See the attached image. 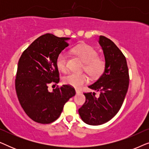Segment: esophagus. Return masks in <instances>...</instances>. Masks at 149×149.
<instances>
[{
	"mask_svg": "<svg viewBox=\"0 0 149 149\" xmlns=\"http://www.w3.org/2000/svg\"><path fill=\"white\" fill-rule=\"evenodd\" d=\"M75 91H76V93H77V94H79V93H81V91L79 90V89H75Z\"/></svg>",
	"mask_w": 149,
	"mask_h": 149,
	"instance_id": "obj_1",
	"label": "esophagus"
}]
</instances>
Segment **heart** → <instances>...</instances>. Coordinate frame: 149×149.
Returning a JSON list of instances; mask_svg holds the SVG:
<instances>
[{"instance_id": "b5f03b06", "label": "heart", "mask_w": 149, "mask_h": 149, "mask_svg": "<svg viewBox=\"0 0 149 149\" xmlns=\"http://www.w3.org/2000/svg\"><path fill=\"white\" fill-rule=\"evenodd\" d=\"M72 52L85 63V70L93 78L102 74L105 69V62L103 59L97 57V52L93 47L88 45H81L73 48ZM57 68L60 72H64L68 69V55L65 52H60L56 60ZM89 79L85 73L71 72L63 79L65 84L75 88H81L83 85L88 83Z\"/></svg>"}]
</instances>
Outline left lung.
Instances as JSON below:
<instances>
[{
	"label": "left lung",
	"mask_w": 149,
	"mask_h": 149,
	"mask_svg": "<svg viewBox=\"0 0 149 149\" xmlns=\"http://www.w3.org/2000/svg\"><path fill=\"white\" fill-rule=\"evenodd\" d=\"M98 42L103 51L105 69L102 74L88 87L100 91L85 93V102L79 109V115L85 123L98 125L110 121L121 109L129 86V72L125 57L117 45L104 36Z\"/></svg>",
	"instance_id": "left-lung-1"
}]
</instances>
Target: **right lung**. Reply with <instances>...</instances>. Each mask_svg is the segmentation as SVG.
Here are the masks:
<instances>
[{"label": "right lung", "instance_id": "obj_1", "mask_svg": "<svg viewBox=\"0 0 149 149\" xmlns=\"http://www.w3.org/2000/svg\"><path fill=\"white\" fill-rule=\"evenodd\" d=\"M70 39L52 34L40 36L24 51L18 62L15 79L18 100L26 115L37 123L56 121L65 103L76 93L68 85L54 89L52 92L47 89L52 82L59 83L56 60L68 46Z\"/></svg>", "mask_w": 149, "mask_h": 149}]
</instances>
